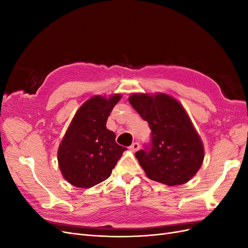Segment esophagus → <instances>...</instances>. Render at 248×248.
I'll return each instance as SVG.
<instances>
[{
  "mask_svg": "<svg viewBox=\"0 0 248 248\" xmlns=\"http://www.w3.org/2000/svg\"><path fill=\"white\" fill-rule=\"evenodd\" d=\"M129 149L131 150L132 152H136L140 149V144H139V142H133V144L129 147Z\"/></svg>",
  "mask_w": 248,
  "mask_h": 248,
  "instance_id": "1",
  "label": "esophagus"
}]
</instances>
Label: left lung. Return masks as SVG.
<instances>
[{"mask_svg":"<svg viewBox=\"0 0 248 248\" xmlns=\"http://www.w3.org/2000/svg\"><path fill=\"white\" fill-rule=\"evenodd\" d=\"M129 102L151 129L150 142L136 153L148 178L169 186L188 182L204 160V146L183 107L167 94H133Z\"/></svg>","mask_w":248,"mask_h":248,"instance_id":"obj_1","label":"left lung"}]
</instances>
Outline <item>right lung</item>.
I'll return each mask as SVG.
<instances>
[{
	"label": "right lung",
	"instance_id": "right-lung-1",
	"mask_svg": "<svg viewBox=\"0 0 248 248\" xmlns=\"http://www.w3.org/2000/svg\"><path fill=\"white\" fill-rule=\"evenodd\" d=\"M120 99V95L108 99L92 97L74 116L58 151L60 170L70 184L90 188L107 180L127 150L107 128L108 118Z\"/></svg>",
	"mask_w": 248,
	"mask_h": 248
}]
</instances>
